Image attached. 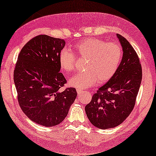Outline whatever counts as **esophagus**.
I'll return each mask as SVG.
<instances>
[{
  "instance_id": "obj_1",
  "label": "esophagus",
  "mask_w": 156,
  "mask_h": 156,
  "mask_svg": "<svg viewBox=\"0 0 156 156\" xmlns=\"http://www.w3.org/2000/svg\"><path fill=\"white\" fill-rule=\"evenodd\" d=\"M76 90H77V93H78V96L81 95V94L82 93V92H83V90H79V89H76Z\"/></svg>"
}]
</instances>
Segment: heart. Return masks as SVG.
<instances>
[{
    "label": "heart",
    "mask_w": 156,
    "mask_h": 156,
    "mask_svg": "<svg viewBox=\"0 0 156 156\" xmlns=\"http://www.w3.org/2000/svg\"><path fill=\"white\" fill-rule=\"evenodd\" d=\"M76 55L85 58L84 71L69 79L68 84L79 90L91 87L97 83L107 82L117 70L122 59L121 45L115 42L107 43L100 39L88 38L79 41L73 47ZM61 68L66 73L75 69V55L63 49L59 56Z\"/></svg>",
    "instance_id": "heart-1"
}]
</instances>
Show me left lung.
<instances>
[{
	"label": "left lung",
	"instance_id": "1",
	"mask_svg": "<svg viewBox=\"0 0 156 156\" xmlns=\"http://www.w3.org/2000/svg\"><path fill=\"white\" fill-rule=\"evenodd\" d=\"M117 36L123 51L121 64L114 76L85 107L89 121L102 129L117 127L128 117L135 107L142 79L136 51L124 37L118 34Z\"/></svg>",
	"mask_w": 156,
	"mask_h": 156
}]
</instances>
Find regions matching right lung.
I'll return each instance as SVG.
<instances>
[{
	"instance_id": "right-lung-1",
	"label": "right lung",
	"mask_w": 156,
	"mask_h": 156,
	"mask_svg": "<svg viewBox=\"0 0 156 156\" xmlns=\"http://www.w3.org/2000/svg\"><path fill=\"white\" fill-rule=\"evenodd\" d=\"M66 42L62 39L39 35L20 51L14 70V82L20 107L36 123L53 127L68 113L77 92L66 84L60 71L59 56Z\"/></svg>"
}]
</instances>
